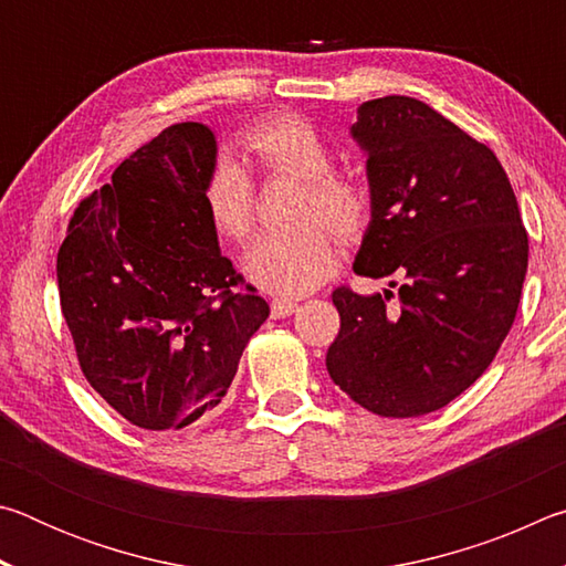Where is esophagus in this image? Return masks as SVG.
Instances as JSON below:
<instances>
[{
  "label": "esophagus",
  "mask_w": 566,
  "mask_h": 566,
  "mask_svg": "<svg viewBox=\"0 0 566 566\" xmlns=\"http://www.w3.org/2000/svg\"><path fill=\"white\" fill-rule=\"evenodd\" d=\"M294 312H296V302L286 300V296H276V300H272V317L274 319H284Z\"/></svg>",
  "instance_id": "obj_1"
}]
</instances>
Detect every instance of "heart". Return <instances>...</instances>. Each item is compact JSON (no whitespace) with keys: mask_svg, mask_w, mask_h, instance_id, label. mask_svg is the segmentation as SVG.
<instances>
[{"mask_svg":"<svg viewBox=\"0 0 566 566\" xmlns=\"http://www.w3.org/2000/svg\"><path fill=\"white\" fill-rule=\"evenodd\" d=\"M247 147L270 171L302 179L290 227L266 229L249 244L242 272L252 284L280 296L306 294L337 264V237H354L369 217V191L354 179L332 175L334 159L319 132L302 119L274 117L247 132ZM205 205L214 229L244 239L254 224V185L234 157H222L205 185Z\"/></svg>","mask_w":566,"mask_h":566,"instance_id":"b5f03b06","label":"heart"}]
</instances>
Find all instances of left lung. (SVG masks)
Instances as JSON below:
<instances>
[{
    "label": "left lung",
    "mask_w": 566,
    "mask_h": 566,
    "mask_svg": "<svg viewBox=\"0 0 566 566\" xmlns=\"http://www.w3.org/2000/svg\"><path fill=\"white\" fill-rule=\"evenodd\" d=\"M352 137L367 155L371 222L354 272L397 294L332 292L342 327L327 371L379 417L447 407L512 329L530 260L514 189L494 151L411 97L369 99ZM395 295L398 302H386Z\"/></svg>",
    "instance_id": "1"
}]
</instances>
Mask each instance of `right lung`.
I'll list each match as a JSON object with an SVG mask.
<instances>
[{
  "label": "right lung",
  "mask_w": 566,
  "mask_h": 566,
  "mask_svg": "<svg viewBox=\"0 0 566 566\" xmlns=\"http://www.w3.org/2000/svg\"><path fill=\"white\" fill-rule=\"evenodd\" d=\"M217 165L207 124L181 122L82 199L56 254L76 359L134 427L181 429L212 411L270 304L219 252L205 205Z\"/></svg>",
  "instance_id": "right-lung-1"
}]
</instances>
